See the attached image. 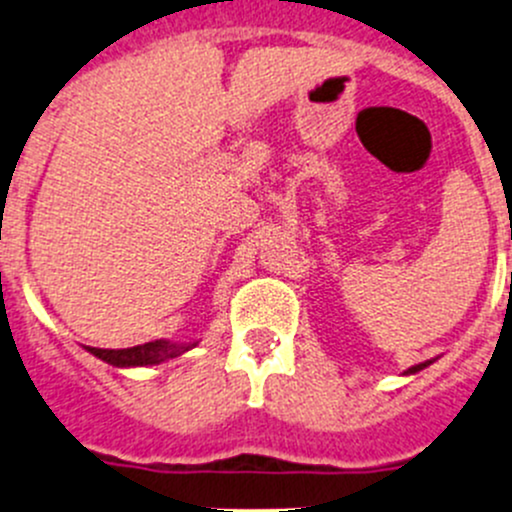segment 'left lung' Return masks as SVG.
Wrapping results in <instances>:
<instances>
[{
    "label": "left lung",
    "mask_w": 512,
    "mask_h": 512,
    "mask_svg": "<svg viewBox=\"0 0 512 512\" xmlns=\"http://www.w3.org/2000/svg\"><path fill=\"white\" fill-rule=\"evenodd\" d=\"M430 363H433V361H426V363H418V366H411V368H408V371H406V376H411V373H418V371H423V368H428Z\"/></svg>",
    "instance_id": "1"
}]
</instances>
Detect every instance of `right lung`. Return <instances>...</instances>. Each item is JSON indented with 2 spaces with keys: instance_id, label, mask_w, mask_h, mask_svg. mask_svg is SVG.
<instances>
[{
  "instance_id": "obj_1",
  "label": "right lung",
  "mask_w": 512,
  "mask_h": 512,
  "mask_svg": "<svg viewBox=\"0 0 512 512\" xmlns=\"http://www.w3.org/2000/svg\"><path fill=\"white\" fill-rule=\"evenodd\" d=\"M199 341L194 343H179V341H166V338H159V341L141 343V346L131 348H91L86 346V351L91 356L101 358L104 363L116 368H136V366H159V363L169 361V358L181 356V353L191 351Z\"/></svg>"
}]
</instances>
